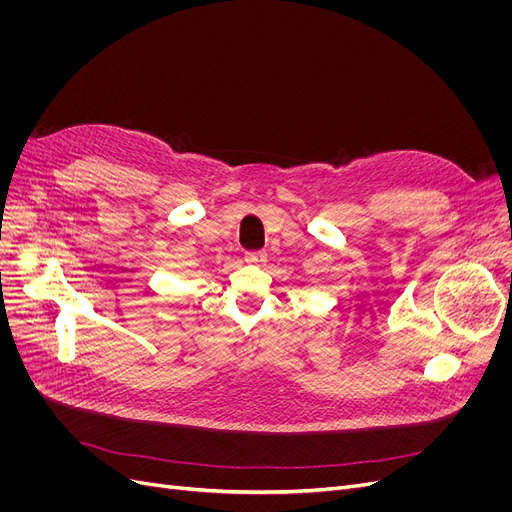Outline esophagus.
Segmentation results:
<instances>
[{"label":"esophagus","instance_id":"esophagus-1","mask_svg":"<svg viewBox=\"0 0 512 512\" xmlns=\"http://www.w3.org/2000/svg\"><path fill=\"white\" fill-rule=\"evenodd\" d=\"M245 261L249 265H263L265 263V253L263 251H255V253H247Z\"/></svg>","mask_w":512,"mask_h":512}]
</instances>
